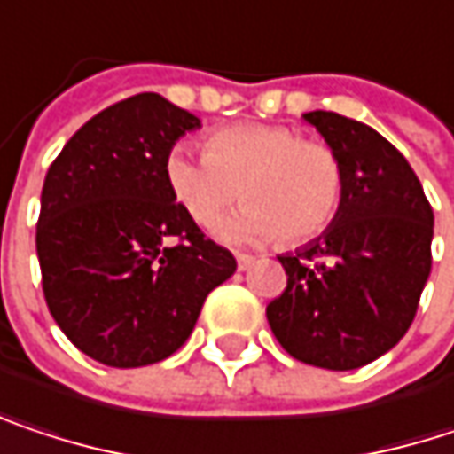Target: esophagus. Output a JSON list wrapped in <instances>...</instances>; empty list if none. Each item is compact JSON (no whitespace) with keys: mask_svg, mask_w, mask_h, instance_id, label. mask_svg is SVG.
<instances>
[{"mask_svg":"<svg viewBox=\"0 0 454 454\" xmlns=\"http://www.w3.org/2000/svg\"><path fill=\"white\" fill-rule=\"evenodd\" d=\"M252 262H254L252 254H236V265H239V270H249L252 268Z\"/></svg>","mask_w":454,"mask_h":454,"instance_id":"esophagus-1","label":"esophagus"}]
</instances>
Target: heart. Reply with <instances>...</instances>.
<instances>
[{
	"mask_svg": "<svg viewBox=\"0 0 454 454\" xmlns=\"http://www.w3.org/2000/svg\"><path fill=\"white\" fill-rule=\"evenodd\" d=\"M166 184L186 215L205 228L241 192L249 202L218 226L226 241H268L280 233L286 241H307L335 218L343 171L327 145L301 140L280 124L241 121L215 129L207 153L176 145L166 155Z\"/></svg>",
	"mask_w": 454,
	"mask_h": 454,
	"instance_id": "1",
	"label": "heart"
}]
</instances>
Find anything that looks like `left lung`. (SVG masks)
I'll list each match as a JSON object with an SVG mask.
<instances>
[{"mask_svg": "<svg viewBox=\"0 0 454 454\" xmlns=\"http://www.w3.org/2000/svg\"><path fill=\"white\" fill-rule=\"evenodd\" d=\"M301 119L335 153L343 197L314 241L278 257L288 286L268 304V322L294 358L348 372L408 333L432 272L434 213L408 160L377 129L333 111Z\"/></svg>", "mask_w": 454, "mask_h": 454, "instance_id": "1", "label": "left lung"}]
</instances>
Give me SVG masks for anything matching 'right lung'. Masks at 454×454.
I'll return each instance as SVG.
<instances>
[{"label": "right lung", "instance_id": "obj_1", "mask_svg": "<svg viewBox=\"0 0 454 454\" xmlns=\"http://www.w3.org/2000/svg\"><path fill=\"white\" fill-rule=\"evenodd\" d=\"M200 119L158 93L82 124L51 163L35 228L43 296L85 356L116 369L168 358L233 254L171 197L166 155Z\"/></svg>", "mask_w": 454, "mask_h": 454}]
</instances>
